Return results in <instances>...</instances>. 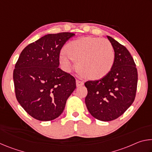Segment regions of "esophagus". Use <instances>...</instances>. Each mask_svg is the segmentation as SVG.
Listing matches in <instances>:
<instances>
[{"label": "esophagus", "instance_id": "esophagus-1", "mask_svg": "<svg viewBox=\"0 0 152 152\" xmlns=\"http://www.w3.org/2000/svg\"><path fill=\"white\" fill-rule=\"evenodd\" d=\"M76 86L77 87H79V86H81L84 85V82L82 81L79 80H76Z\"/></svg>", "mask_w": 152, "mask_h": 152}]
</instances>
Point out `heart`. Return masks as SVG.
<instances>
[{
	"instance_id": "1",
	"label": "heart",
	"mask_w": 152,
	"mask_h": 152,
	"mask_svg": "<svg viewBox=\"0 0 152 152\" xmlns=\"http://www.w3.org/2000/svg\"><path fill=\"white\" fill-rule=\"evenodd\" d=\"M59 56L61 66L71 70L73 61H77L80 72L92 80L106 76L115 62V51L109 41L94 37H84L69 42Z\"/></svg>"
}]
</instances>
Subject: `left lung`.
<instances>
[{
  "label": "left lung",
  "mask_w": 152,
  "mask_h": 152,
  "mask_svg": "<svg viewBox=\"0 0 152 152\" xmlns=\"http://www.w3.org/2000/svg\"><path fill=\"white\" fill-rule=\"evenodd\" d=\"M107 37L115 51L112 70L102 78L84 84L88 90L85 98L87 109L92 117L102 121L116 119L132 104L138 78L129 51L111 37Z\"/></svg>",
  "instance_id": "1"
}]
</instances>
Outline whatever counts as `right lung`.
I'll return each instance as SVG.
<instances>
[{
	"label": "right lung",
	"mask_w": 152,
	"mask_h": 152,
	"mask_svg": "<svg viewBox=\"0 0 152 152\" xmlns=\"http://www.w3.org/2000/svg\"><path fill=\"white\" fill-rule=\"evenodd\" d=\"M74 33L48 34L30 43L15 64V94L28 114L48 121L62 113L67 99L76 88V80L58 68L61 48Z\"/></svg>",
	"instance_id": "right-lung-1"
}]
</instances>
